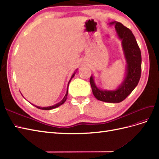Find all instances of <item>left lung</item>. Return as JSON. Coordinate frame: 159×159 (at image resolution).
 Instances as JSON below:
<instances>
[{
  "instance_id": "8db88e82",
  "label": "left lung",
  "mask_w": 159,
  "mask_h": 159,
  "mask_svg": "<svg viewBox=\"0 0 159 159\" xmlns=\"http://www.w3.org/2000/svg\"><path fill=\"white\" fill-rule=\"evenodd\" d=\"M110 24H114L117 34L121 40L122 48L127 62L125 79L114 91L99 89L95 85L93 76L90 78V83L96 99L107 103H120L132 92L139 82L141 76V52L131 30L119 22L114 21Z\"/></svg>"
}]
</instances>
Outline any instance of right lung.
<instances>
[{"mask_svg": "<svg viewBox=\"0 0 159 159\" xmlns=\"http://www.w3.org/2000/svg\"><path fill=\"white\" fill-rule=\"evenodd\" d=\"M76 71L73 73V75H72V76H71V78H70V80H69V82H68V87H67V91H66V95H65V96H64V97L63 98V99L60 101V102H59V103H58L57 104H56V105H52V106H50V107H39V106H35L37 107V108H38V109H43V110H50V109H54V108H56V107H59L60 105H62L65 101H66V99H67V95H68V85H69V83H70V80H72V79L73 78V77L75 76V74H76Z\"/></svg>", "mask_w": 159, "mask_h": 159, "instance_id": "obj_1", "label": "right lung"}]
</instances>
